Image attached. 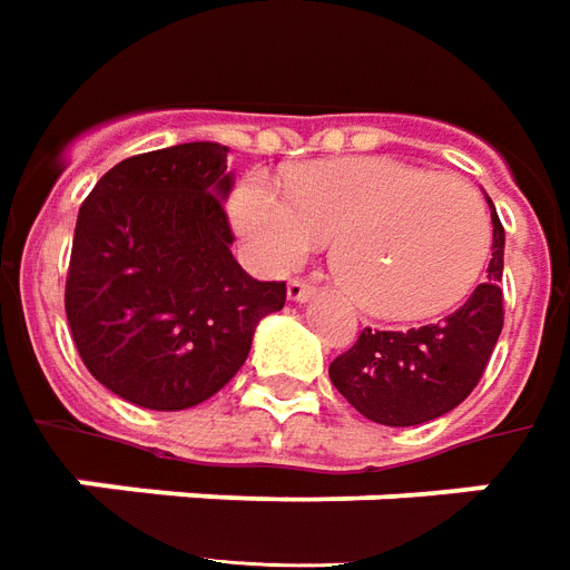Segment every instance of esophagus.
<instances>
[{"label":"esophagus","mask_w":570,"mask_h":570,"mask_svg":"<svg viewBox=\"0 0 570 570\" xmlns=\"http://www.w3.org/2000/svg\"><path fill=\"white\" fill-rule=\"evenodd\" d=\"M314 296V286L305 284V281H289L286 284V298L289 302H308Z\"/></svg>","instance_id":"34e87169"}]
</instances>
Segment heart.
Instances as JSON below:
<instances>
[{
    "instance_id": "1",
    "label": "heart",
    "mask_w": 570,
    "mask_h": 570,
    "mask_svg": "<svg viewBox=\"0 0 570 570\" xmlns=\"http://www.w3.org/2000/svg\"><path fill=\"white\" fill-rule=\"evenodd\" d=\"M230 218L272 272L296 268L333 237L340 286L361 312L385 321H420L463 302L491 249L479 190L392 157L302 166L289 175V197L246 178L230 197Z\"/></svg>"
}]
</instances>
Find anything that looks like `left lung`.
I'll use <instances>...</instances> for the list:
<instances>
[{"label": "left lung", "mask_w": 570, "mask_h": 570, "mask_svg": "<svg viewBox=\"0 0 570 570\" xmlns=\"http://www.w3.org/2000/svg\"><path fill=\"white\" fill-rule=\"evenodd\" d=\"M491 203V200H488ZM493 253L488 281L435 324L413 330H361L330 364V382L357 413L382 425H420L463 404L503 330V246L507 234L491 203Z\"/></svg>", "instance_id": "1"}]
</instances>
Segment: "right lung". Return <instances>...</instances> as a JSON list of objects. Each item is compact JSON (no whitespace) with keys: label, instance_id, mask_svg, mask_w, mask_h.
<instances>
[{"label":"right lung","instance_id":"add662e5","mask_svg":"<svg viewBox=\"0 0 570 570\" xmlns=\"http://www.w3.org/2000/svg\"><path fill=\"white\" fill-rule=\"evenodd\" d=\"M228 147H163L117 163L79 206L63 289L82 364L147 410L203 404L244 367L284 281L230 256Z\"/></svg>","mask_w":570,"mask_h":570}]
</instances>
